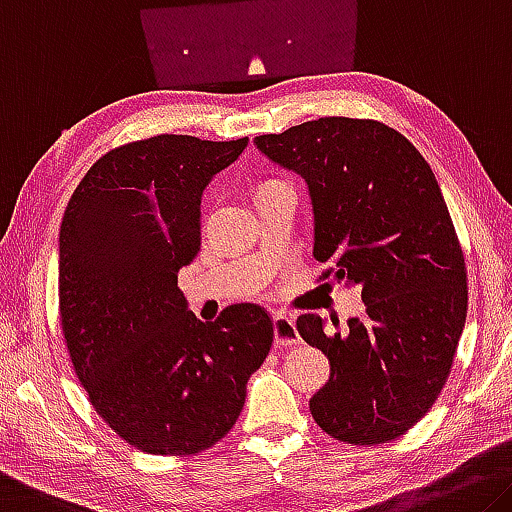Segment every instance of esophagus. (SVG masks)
<instances>
[{
    "label": "esophagus",
    "mask_w": 512,
    "mask_h": 512,
    "mask_svg": "<svg viewBox=\"0 0 512 512\" xmlns=\"http://www.w3.org/2000/svg\"><path fill=\"white\" fill-rule=\"evenodd\" d=\"M273 332H275V344L282 348L300 344V335L296 330V319H291L287 314H275L273 316Z\"/></svg>",
    "instance_id": "esophagus-1"
}]
</instances>
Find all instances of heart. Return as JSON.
<instances>
[{
	"label": "heart",
	"mask_w": 512,
	"mask_h": 512,
	"mask_svg": "<svg viewBox=\"0 0 512 512\" xmlns=\"http://www.w3.org/2000/svg\"><path fill=\"white\" fill-rule=\"evenodd\" d=\"M275 184H282V182H266V184H262V189H269V186H275Z\"/></svg>",
	"instance_id": "obj_1"
}]
</instances>
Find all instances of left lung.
Returning <instances> with one entry per match:
<instances>
[{"label": "left lung", "instance_id": "1", "mask_svg": "<svg viewBox=\"0 0 512 512\" xmlns=\"http://www.w3.org/2000/svg\"><path fill=\"white\" fill-rule=\"evenodd\" d=\"M275 164L307 182L314 257L362 287L364 319L298 316L296 330L330 360L310 399L321 431L383 444L433 408L451 373L467 316V269L431 166L378 120L330 116L257 136Z\"/></svg>", "mask_w": 512, "mask_h": 512}]
</instances>
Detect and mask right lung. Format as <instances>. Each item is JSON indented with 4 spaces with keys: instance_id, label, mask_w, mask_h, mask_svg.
<instances>
[{
    "instance_id": "right-lung-1",
    "label": "right lung",
    "mask_w": 512,
    "mask_h": 512,
    "mask_svg": "<svg viewBox=\"0 0 512 512\" xmlns=\"http://www.w3.org/2000/svg\"><path fill=\"white\" fill-rule=\"evenodd\" d=\"M248 139L159 134L109 150L72 193L59 234V316L72 367L113 433L191 456L237 424L273 344L264 307L186 310L177 273L200 250L205 186Z\"/></svg>"
}]
</instances>
